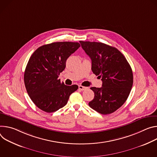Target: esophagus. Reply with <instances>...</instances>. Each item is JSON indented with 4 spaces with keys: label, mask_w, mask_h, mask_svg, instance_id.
<instances>
[{
    "label": "esophagus",
    "mask_w": 157,
    "mask_h": 157,
    "mask_svg": "<svg viewBox=\"0 0 157 157\" xmlns=\"http://www.w3.org/2000/svg\"><path fill=\"white\" fill-rule=\"evenodd\" d=\"M78 89L81 90H85L86 89H87L88 88L87 87H85V86H82V85H79L78 86Z\"/></svg>",
    "instance_id": "34e87169"
}]
</instances>
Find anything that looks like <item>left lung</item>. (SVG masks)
I'll return each instance as SVG.
<instances>
[{
  "instance_id": "obj_1",
  "label": "left lung",
  "mask_w": 157,
  "mask_h": 157,
  "mask_svg": "<svg viewBox=\"0 0 157 157\" xmlns=\"http://www.w3.org/2000/svg\"><path fill=\"white\" fill-rule=\"evenodd\" d=\"M92 60V71L101 78L102 86L91 87L94 98L89 106L107 115L119 109L127 100L133 85V72L126 58L116 48L101 42L80 41Z\"/></svg>"
}]
</instances>
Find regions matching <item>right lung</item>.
<instances>
[{
  "label": "right lung",
  "instance_id": "right-lung-1",
  "mask_svg": "<svg viewBox=\"0 0 157 157\" xmlns=\"http://www.w3.org/2000/svg\"><path fill=\"white\" fill-rule=\"evenodd\" d=\"M80 47L78 42H59L39 47L31 56L24 72L27 92L39 109L54 112L64 107L77 85L67 86L58 78L67 59Z\"/></svg>",
  "mask_w": 157,
  "mask_h": 157
}]
</instances>
